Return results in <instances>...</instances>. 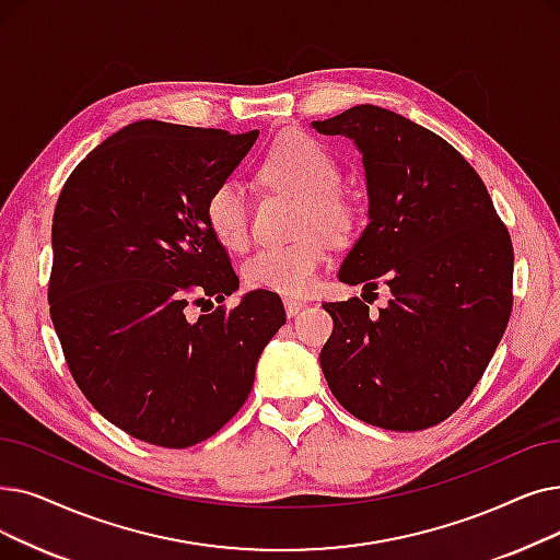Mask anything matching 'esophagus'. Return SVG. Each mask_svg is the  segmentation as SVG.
I'll return each instance as SVG.
<instances>
[{
  "mask_svg": "<svg viewBox=\"0 0 560 560\" xmlns=\"http://www.w3.org/2000/svg\"><path fill=\"white\" fill-rule=\"evenodd\" d=\"M283 306H285L288 318H293V315H298V313L306 306V302H302V300H293V298H285V300H283Z\"/></svg>",
  "mask_w": 560,
  "mask_h": 560,
  "instance_id": "34e87169",
  "label": "esophagus"
}]
</instances>
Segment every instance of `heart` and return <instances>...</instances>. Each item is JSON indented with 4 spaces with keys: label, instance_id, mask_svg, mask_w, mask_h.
I'll return each instance as SVG.
<instances>
[{
    "label": "heart",
    "instance_id": "b5f03b06",
    "mask_svg": "<svg viewBox=\"0 0 560 560\" xmlns=\"http://www.w3.org/2000/svg\"><path fill=\"white\" fill-rule=\"evenodd\" d=\"M260 178L302 199V231L318 229L325 235L346 233L352 208L338 191L340 168L323 143L306 135H288L277 141L260 162ZM203 220L222 247L237 252L247 242V199L235 180L217 183L203 201ZM325 247L318 237H302L293 245L262 247L242 265L249 288L281 295H302L318 277Z\"/></svg>",
    "mask_w": 560,
    "mask_h": 560
}]
</instances>
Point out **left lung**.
<instances>
[{"instance_id":"left-lung-1","label":"left lung","mask_w":560,"mask_h":560,"mask_svg":"<svg viewBox=\"0 0 560 560\" xmlns=\"http://www.w3.org/2000/svg\"><path fill=\"white\" fill-rule=\"evenodd\" d=\"M311 126L352 139L366 168L369 226L338 279L392 290L380 313L359 298L323 304L325 380L359 421L432 428L469 398L508 327L510 233L474 166L415 120L357 105Z\"/></svg>"}]
</instances>
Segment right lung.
I'll use <instances>...</instances> for the list:
<instances>
[{"label":"right lung","mask_w":560,"mask_h":560,"mask_svg":"<svg viewBox=\"0 0 560 560\" xmlns=\"http://www.w3.org/2000/svg\"><path fill=\"white\" fill-rule=\"evenodd\" d=\"M256 139L137 120L95 145L59 194L47 302L66 363L86 400L145 444L187 448L229 423L285 323L270 290L197 320L187 311L240 285L203 201Z\"/></svg>","instance_id":"right-lung-1"}]
</instances>
